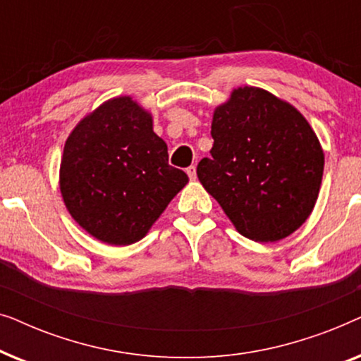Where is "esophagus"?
Wrapping results in <instances>:
<instances>
[{"instance_id": "34e87169", "label": "esophagus", "mask_w": 361, "mask_h": 361, "mask_svg": "<svg viewBox=\"0 0 361 361\" xmlns=\"http://www.w3.org/2000/svg\"><path fill=\"white\" fill-rule=\"evenodd\" d=\"M187 176H189V179H190V180H195V177H197V169H195V166L187 167Z\"/></svg>"}]
</instances>
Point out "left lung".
Segmentation results:
<instances>
[{
    "label": "left lung",
    "mask_w": 361,
    "mask_h": 361,
    "mask_svg": "<svg viewBox=\"0 0 361 361\" xmlns=\"http://www.w3.org/2000/svg\"><path fill=\"white\" fill-rule=\"evenodd\" d=\"M214 147L197 166L205 190L246 238L283 240L307 220L324 151L305 118L269 92L240 87L212 121Z\"/></svg>",
    "instance_id": "1"
}]
</instances>
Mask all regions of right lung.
Wrapping results in <instances>:
<instances>
[{"mask_svg": "<svg viewBox=\"0 0 361 361\" xmlns=\"http://www.w3.org/2000/svg\"><path fill=\"white\" fill-rule=\"evenodd\" d=\"M189 182L169 164L149 113L113 98L78 123L63 147L61 192L73 220L108 245L141 240Z\"/></svg>", "mask_w": 361, "mask_h": 361, "instance_id": "obj_1", "label": "right lung"}]
</instances>
